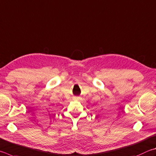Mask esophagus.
Instances as JSON below:
<instances>
[{
  "instance_id": "obj_1",
  "label": "esophagus",
  "mask_w": 156,
  "mask_h": 156,
  "mask_svg": "<svg viewBox=\"0 0 156 156\" xmlns=\"http://www.w3.org/2000/svg\"><path fill=\"white\" fill-rule=\"evenodd\" d=\"M74 99H75V100H80V98H75Z\"/></svg>"
}]
</instances>
